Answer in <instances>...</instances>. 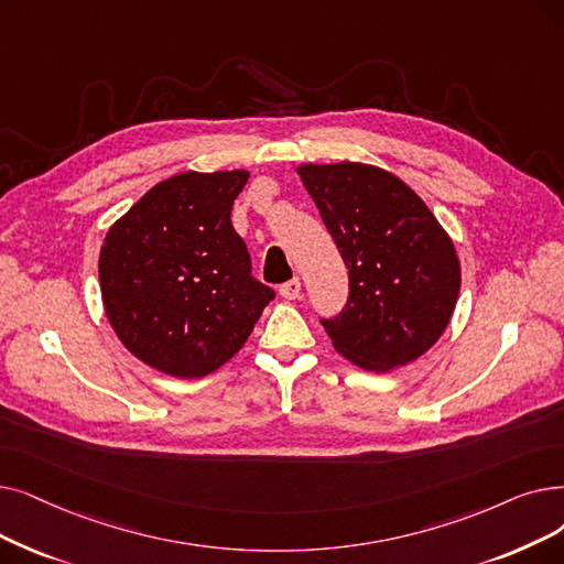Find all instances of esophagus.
I'll list each match as a JSON object with an SVG mask.
<instances>
[{"label": "esophagus", "mask_w": 564, "mask_h": 564, "mask_svg": "<svg viewBox=\"0 0 564 564\" xmlns=\"http://www.w3.org/2000/svg\"><path fill=\"white\" fill-rule=\"evenodd\" d=\"M279 292H281V297H285V300H300V295H302V281L300 279H290V281H285L279 288Z\"/></svg>", "instance_id": "esophagus-1"}]
</instances>
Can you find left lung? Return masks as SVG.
<instances>
[{
  "instance_id": "1",
  "label": "left lung",
  "mask_w": 564,
  "mask_h": 564,
  "mask_svg": "<svg viewBox=\"0 0 564 564\" xmlns=\"http://www.w3.org/2000/svg\"><path fill=\"white\" fill-rule=\"evenodd\" d=\"M297 173L348 267V304L323 321L336 352L376 373L422 357L458 300L452 237L420 195L382 167L304 163Z\"/></svg>"
}]
</instances>
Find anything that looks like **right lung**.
<instances>
[{"instance_id":"obj_1","label":"right lung","mask_w":564,"mask_h":564,"mask_svg":"<svg viewBox=\"0 0 564 564\" xmlns=\"http://www.w3.org/2000/svg\"><path fill=\"white\" fill-rule=\"evenodd\" d=\"M247 170L180 173L112 224L99 281L124 348L173 378H203L232 359L274 290L251 276L230 212Z\"/></svg>"}]
</instances>
